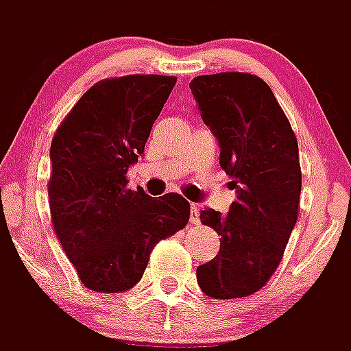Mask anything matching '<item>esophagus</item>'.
I'll use <instances>...</instances> for the list:
<instances>
[{
    "instance_id": "obj_1",
    "label": "esophagus",
    "mask_w": 351,
    "mask_h": 351,
    "mask_svg": "<svg viewBox=\"0 0 351 351\" xmlns=\"http://www.w3.org/2000/svg\"><path fill=\"white\" fill-rule=\"evenodd\" d=\"M190 221L193 223V225H197V223L200 221V213H198V207L195 206V204H191V209H190Z\"/></svg>"
}]
</instances>
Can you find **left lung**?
I'll return each mask as SVG.
<instances>
[{"label":"left lung","instance_id":"8db88e82","mask_svg":"<svg viewBox=\"0 0 351 351\" xmlns=\"http://www.w3.org/2000/svg\"><path fill=\"white\" fill-rule=\"evenodd\" d=\"M202 119L219 144V165L237 200L228 214L204 209L200 219L221 235L219 251L197 269L200 290L237 299L262 290L274 274L299 213V145L274 93L260 77L223 71L190 84Z\"/></svg>","mask_w":351,"mask_h":351}]
</instances>
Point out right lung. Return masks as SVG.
Returning <instances> with one entry per match:
<instances>
[{
	"label": "right lung",
	"instance_id": "obj_1",
	"mask_svg": "<svg viewBox=\"0 0 351 351\" xmlns=\"http://www.w3.org/2000/svg\"><path fill=\"white\" fill-rule=\"evenodd\" d=\"M176 80H100L80 96L52 138L51 219L86 288L104 293L133 288L153 247L190 219V202L179 193L153 198L142 188L130 190L126 179Z\"/></svg>",
	"mask_w": 351,
	"mask_h": 351
}]
</instances>
